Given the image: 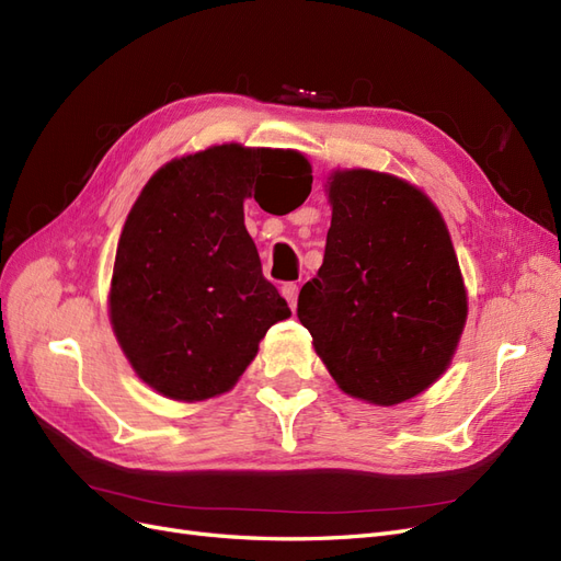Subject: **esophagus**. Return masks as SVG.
<instances>
[{
    "instance_id": "esophagus-1",
    "label": "esophagus",
    "mask_w": 561,
    "mask_h": 561,
    "mask_svg": "<svg viewBox=\"0 0 561 561\" xmlns=\"http://www.w3.org/2000/svg\"><path fill=\"white\" fill-rule=\"evenodd\" d=\"M280 293H283V297L287 299V304H290V309H295V307H297L299 285H297V283H285V285L280 287Z\"/></svg>"
}]
</instances>
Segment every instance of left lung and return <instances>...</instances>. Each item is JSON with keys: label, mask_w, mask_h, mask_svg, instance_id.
Returning a JSON list of instances; mask_svg holds the SVG:
<instances>
[{"label": "left lung", "mask_w": 561, "mask_h": 561, "mask_svg": "<svg viewBox=\"0 0 561 561\" xmlns=\"http://www.w3.org/2000/svg\"><path fill=\"white\" fill-rule=\"evenodd\" d=\"M330 203L325 257L297 318L344 393L410 400L447 369L468 313L445 219L412 184L375 171L334 173Z\"/></svg>", "instance_id": "left-lung-1"}]
</instances>
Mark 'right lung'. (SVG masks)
<instances>
[{
	"label": "right lung",
	"mask_w": 561,
	"mask_h": 561,
	"mask_svg": "<svg viewBox=\"0 0 561 561\" xmlns=\"http://www.w3.org/2000/svg\"><path fill=\"white\" fill-rule=\"evenodd\" d=\"M290 184L295 210L311 168L295 151L210 147L151 178L118 239L110 316L140 379L173 400L229 390L260 339L290 316L262 274L243 198Z\"/></svg>",
	"instance_id": "right-lung-1"
}]
</instances>
